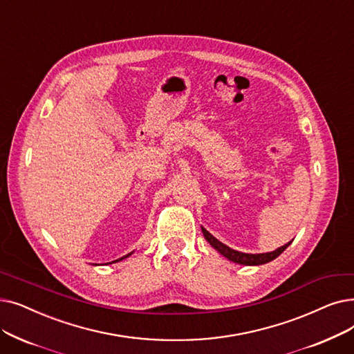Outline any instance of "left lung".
Instances as JSON below:
<instances>
[{
	"label": "left lung",
	"instance_id": "obj_1",
	"mask_svg": "<svg viewBox=\"0 0 354 354\" xmlns=\"http://www.w3.org/2000/svg\"><path fill=\"white\" fill-rule=\"evenodd\" d=\"M203 233H204V237L207 239V241L212 245V248L215 250H218L224 257H227L228 260H232V262L234 263H240V265H248V266H254V265H263V263H268V262H272L273 259L278 257L288 245L292 243L289 241L288 244L282 245V248L276 249L274 252H270V253H260V254H248V253H241V252H237V250H233L227 248L225 244H223L221 241H218L217 239H215L212 234H209L207 230L203 227Z\"/></svg>",
	"mask_w": 354,
	"mask_h": 354
}]
</instances>
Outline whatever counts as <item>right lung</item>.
Listing matches in <instances>:
<instances>
[{"instance_id": "obj_1", "label": "right lung", "mask_w": 354, "mask_h": 354, "mask_svg": "<svg viewBox=\"0 0 354 354\" xmlns=\"http://www.w3.org/2000/svg\"><path fill=\"white\" fill-rule=\"evenodd\" d=\"M127 256H129V254H127ZM127 256H124V257H127ZM124 257H121V259H118V260H122ZM118 260H115V262H118ZM113 263H114V262H113Z\"/></svg>"}]
</instances>
